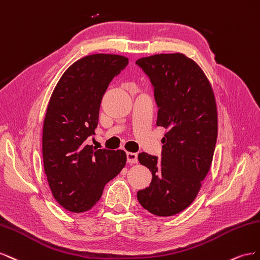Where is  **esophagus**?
<instances>
[{
	"label": "esophagus",
	"instance_id": "34e87169",
	"mask_svg": "<svg viewBox=\"0 0 260 260\" xmlns=\"http://www.w3.org/2000/svg\"><path fill=\"white\" fill-rule=\"evenodd\" d=\"M126 157H127V162L129 163V165H135V163L138 162L137 153H135V152H127L126 153Z\"/></svg>",
	"mask_w": 260,
	"mask_h": 260
}]
</instances>
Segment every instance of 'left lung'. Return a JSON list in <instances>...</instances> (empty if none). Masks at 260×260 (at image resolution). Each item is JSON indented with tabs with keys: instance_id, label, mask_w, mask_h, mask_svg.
I'll return each mask as SVG.
<instances>
[{
	"instance_id": "8db88e82",
	"label": "left lung",
	"mask_w": 260,
	"mask_h": 260,
	"mask_svg": "<svg viewBox=\"0 0 260 260\" xmlns=\"http://www.w3.org/2000/svg\"><path fill=\"white\" fill-rule=\"evenodd\" d=\"M136 64L154 87L157 126L167 129L161 160L138 154L152 180L137 199L152 214L171 217L194 202L209 172L218 136L216 98L204 71L183 53L154 54Z\"/></svg>"
}]
</instances>
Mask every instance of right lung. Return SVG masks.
<instances>
[{"label":"right lung","instance_id":"obj_1","mask_svg":"<svg viewBox=\"0 0 260 260\" xmlns=\"http://www.w3.org/2000/svg\"><path fill=\"white\" fill-rule=\"evenodd\" d=\"M127 65L123 55H86L64 72L51 94L42 129L44 173L54 199L71 212L92 208L126 165L125 151L85 142L94 135L110 81Z\"/></svg>","mask_w":260,"mask_h":260}]
</instances>
